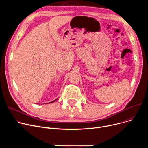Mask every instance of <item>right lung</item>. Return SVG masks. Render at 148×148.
Returning a JSON list of instances; mask_svg holds the SVG:
<instances>
[{
	"label": "right lung",
	"mask_w": 148,
	"mask_h": 148,
	"mask_svg": "<svg viewBox=\"0 0 148 148\" xmlns=\"http://www.w3.org/2000/svg\"><path fill=\"white\" fill-rule=\"evenodd\" d=\"M57 99H55V100H54V101H51V102H49V103H53V102H54V101H56V100H57Z\"/></svg>",
	"instance_id": "right-lung-1"
}]
</instances>
